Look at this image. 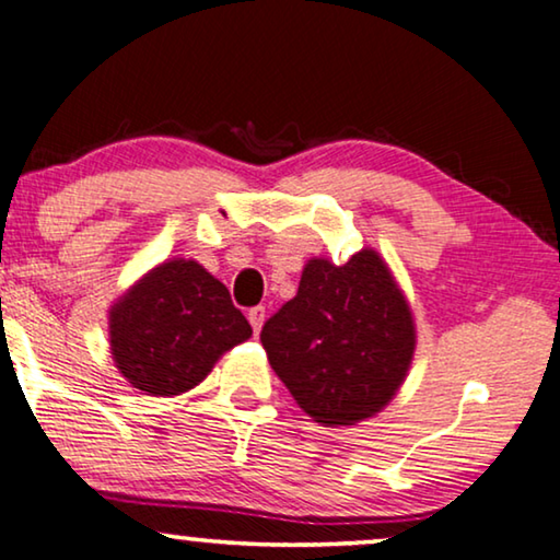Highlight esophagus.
Segmentation results:
<instances>
[{
	"mask_svg": "<svg viewBox=\"0 0 560 560\" xmlns=\"http://www.w3.org/2000/svg\"><path fill=\"white\" fill-rule=\"evenodd\" d=\"M264 319H266V310H264V306H254V310H248V322H250V327H254L256 335L261 332Z\"/></svg>",
	"mask_w": 560,
	"mask_h": 560,
	"instance_id": "obj_1",
	"label": "esophagus"
}]
</instances>
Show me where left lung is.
<instances>
[{
  "mask_svg": "<svg viewBox=\"0 0 560 560\" xmlns=\"http://www.w3.org/2000/svg\"><path fill=\"white\" fill-rule=\"evenodd\" d=\"M261 345L304 413L322 427H355L404 385L416 327L388 264L362 248L342 266L312 258Z\"/></svg>",
  "mask_w": 560,
  "mask_h": 560,
  "instance_id": "1",
  "label": "left lung"
}]
</instances>
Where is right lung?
<instances>
[{"label":"right lung","instance_id":"add662e5","mask_svg":"<svg viewBox=\"0 0 560 560\" xmlns=\"http://www.w3.org/2000/svg\"><path fill=\"white\" fill-rule=\"evenodd\" d=\"M250 332L225 283L187 258L154 266L108 312L116 368L147 396L195 388Z\"/></svg>","mask_w":560,"mask_h":560}]
</instances>
